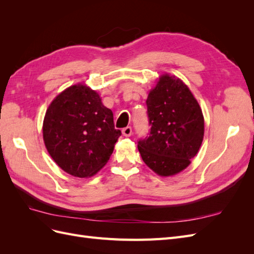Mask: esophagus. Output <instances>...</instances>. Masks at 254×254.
<instances>
[{
	"mask_svg": "<svg viewBox=\"0 0 254 254\" xmlns=\"http://www.w3.org/2000/svg\"><path fill=\"white\" fill-rule=\"evenodd\" d=\"M122 132H123V134H124L125 136H130L131 135V133H132V128L130 127V126H127L126 128H124L122 130Z\"/></svg>",
	"mask_w": 254,
	"mask_h": 254,
	"instance_id": "34e87169",
	"label": "esophagus"
}]
</instances>
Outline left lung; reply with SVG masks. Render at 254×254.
<instances>
[{
	"label": "left lung",
	"mask_w": 254,
	"mask_h": 254,
	"mask_svg": "<svg viewBox=\"0 0 254 254\" xmlns=\"http://www.w3.org/2000/svg\"><path fill=\"white\" fill-rule=\"evenodd\" d=\"M149 135L137 142L145 164L167 177L187 168L200 148L204 120L200 106L179 78L163 74L148 94Z\"/></svg>",
	"instance_id": "1"
}]
</instances>
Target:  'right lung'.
<instances>
[{
    "label": "right lung",
    "mask_w": 254,
    "mask_h": 254,
    "mask_svg": "<svg viewBox=\"0 0 254 254\" xmlns=\"http://www.w3.org/2000/svg\"><path fill=\"white\" fill-rule=\"evenodd\" d=\"M121 134L101 96L81 83L54 98L43 121V140L50 156L61 170L79 178L102 170Z\"/></svg>",
    "instance_id": "right-lung-1"
}]
</instances>
